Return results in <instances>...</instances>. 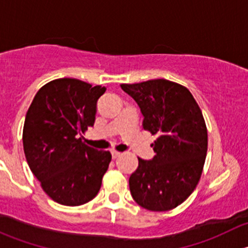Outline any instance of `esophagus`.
Wrapping results in <instances>:
<instances>
[{"label":"esophagus","mask_w":248,"mask_h":248,"mask_svg":"<svg viewBox=\"0 0 248 248\" xmlns=\"http://www.w3.org/2000/svg\"><path fill=\"white\" fill-rule=\"evenodd\" d=\"M121 152H119V151H115V150H112V151H111V156H112V158H117V157H120V156H121Z\"/></svg>","instance_id":"esophagus-1"}]
</instances>
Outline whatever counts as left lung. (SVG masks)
I'll list each match as a JSON object with an SVG mask.
<instances>
[{
    "instance_id": "1",
    "label": "left lung",
    "mask_w": 248,
    "mask_h": 248,
    "mask_svg": "<svg viewBox=\"0 0 248 248\" xmlns=\"http://www.w3.org/2000/svg\"><path fill=\"white\" fill-rule=\"evenodd\" d=\"M139 106L142 128L157 136L151 161L138 158L129 191L150 211H168L191 196L202 176L207 129L202 110L188 89L166 79L122 84Z\"/></svg>"
}]
</instances>
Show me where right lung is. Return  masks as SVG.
Segmentation results:
<instances>
[{
	"instance_id": "obj_1",
	"label": "right lung",
	"mask_w": 248,
	"mask_h": 248,
	"mask_svg": "<svg viewBox=\"0 0 248 248\" xmlns=\"http://www.w3.org/2000/svg\"><path fill=\"white\" fill-rule=\"evenodd\" d=\"M106 87L72 78L39 89L25 117L22 144L30 169L54 202L79 206L101 189L111 155L81 141Z\"/></svg>"
}]
</instances>
